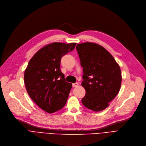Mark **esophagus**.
<instances>
[{
  "label": "esophagus",
  "instance_id": "1",
  "mask_svg": "<svg viewBox=\"0 0 146 146\" xmlns=\"http://www.w3.org/2000/svg\"><path fill=\"white\" fill-rule=\"evenodd\" d=\"M78 86V82H75V83H73L72 84V87H76Z\"/></svg>",
  "mask_w": 146,
  "mask_h": 146
}]
</instances>
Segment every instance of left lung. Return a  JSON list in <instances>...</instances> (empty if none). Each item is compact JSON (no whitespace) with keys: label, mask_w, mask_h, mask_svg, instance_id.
<instances>
[{"label":"left lung","mask_w":146,"mask_h":146,"mask_svg":"<svg viewBox=\"0 0 146 146\" xmlns=\"http://www.w3.org/2000/svg\"><path fill=\"white\" fill-rule=\"evenodd\" d=\"M76 48L84 73L81 85L86 90L81 102L88 109L102 111L119 92L120 67L112 55L98 44L86 42L78 44Z\"/></svg>","instance_id":"left-lung-1"}]
</instances>
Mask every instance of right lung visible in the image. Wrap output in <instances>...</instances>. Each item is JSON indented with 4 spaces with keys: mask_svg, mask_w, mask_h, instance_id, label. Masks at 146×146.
Returning <instances> with one entry per match:
<instances>
[{
    "mask_svg": "<svg viewBox=\"0 0 146 146\" xmlns=\"http://www.w3.org/2000/svg\"><path fill=\"white\" fill-rule=\"evenodd\" d=\"M77 43L54 42L37 52L24 72L27 92L36 105L52 113L63 108L72 88L61 72L62 57L72 51Z\"/></svg>",
    "mask_w": 146,
    "mask_h": 146,
    "instance_id": "right-lung-1",
    "label": "right lung"
}]
</instances>
